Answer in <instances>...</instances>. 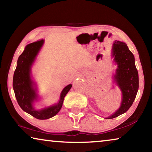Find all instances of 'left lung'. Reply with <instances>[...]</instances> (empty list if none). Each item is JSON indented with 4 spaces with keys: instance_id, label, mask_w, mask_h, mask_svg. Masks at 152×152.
<instances>
[{
    "instance_id": "1",
    "label": "left lung",
    "mask_w": 152,
    "mask_h": 152,
    "mask_svg": "<svg viewBox=\"0 0 152 152\" xmlns=\"http://www.w3.org/2000/svg\"><path fill=\"white\" fill-rule=\"evenodd\" d=\"M111 58L117 68L112 78L121 92V100L119 109L104 117L113 119L127 112L132 107L139 88L138 72L135 64V58L125 42L115 40L111 49Z\"/></svg>"
}]
</instances>
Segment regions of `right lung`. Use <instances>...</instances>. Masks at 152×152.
I'll return each instance as SVG.
<instances>
[{"label": "right lung", "instance_id": "1", "mask_svg": "<svg viewBox=\"0 0 152 152\" xmlns=\"http://www.w3.org/2000/svg\"><path fill=\"white\" fill-rule=\"evenodd\" d=\"M44 42L45 40L42 39L25 46L18 58L12 80L15 97L20 107L28 114L41 120L48 119L58 114L62 107L64 97L72 86L70 84L64 87L56 103L39 109L35 108V102L39 101L41 97L37 84L32 78L31 69Z\"/></svg>", "mask_w": 152, "mask_h": 152}]
</instances>
